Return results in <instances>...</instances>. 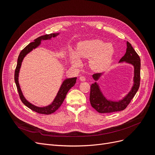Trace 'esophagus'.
Masks as SVG:
<instances>
[{"mask_svg": "<svg viewBox=\"0 0 155 155\" xmlns=\"http://www.w3.org/2000/svg\"><path fill=\"white\" fill-rule=\"evenodd\" d=\"M79 79H80L81 81H85L86 80V78L84 76H80L79 77Z\"/></svg>", "mask_w": 155, "mask_h": 155, "instance_id": "1", "label": "esophagus"}]
</instances>
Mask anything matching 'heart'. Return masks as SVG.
Segmentation results:
<instances>
[{
    "label": "heart",
    "mask_w": 155,
    "mask_h": 155,
    "mask_svg": "<svg viewBox=\"0 0 155 155\" xmlns=\"http://www.w3.org/2000/svg\"><path fill=\"white\" fill-rule=\"evenodd\" d=\"M114 48L110 43L99 39L80 42L77 46L76 54L72 53V62L79 66L80 58H90L89 65L96 72H101L109 67L114 55Z\"/></svg>",
    "instance_id": "b5f03b06"
}]
</instances>
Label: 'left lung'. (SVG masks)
I'll return each mask as SVG.
<instances>
[{
    "instance_id": "8db88e82",
    "label": "left lung",
    "mask_w": 155,
    "mask_h": 155,
    "mask_svg": "<svg viewBox=\"0 0 155 155\" xmlns=\"http://www.w3.org/2000/svg\"><path fill=\"white\" fill-rule=\"evenodd\" d=\"M124 62L129 63L134 67V83L130 92L122 100L119 101L107 100L101 91L100 86L97 82L92 83L91 86V104L94 109L100 113H110V112L124 110L138 90L140 82V67H141L140 58L133 46L127 41L126 52L119 61V63ZM101 75L102 73L94 74L92 75V78L95 81H97Z\"/></svg>"
}]
</instances>
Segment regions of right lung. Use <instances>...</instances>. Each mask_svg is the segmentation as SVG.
Segmentation results:
<instances>
[{
  "instance_id": "1",
  "label": "right lung",
  "mask_w": 155,
  "mask_h": 155,
  "mask_svg": "<svg viewBox=\"0 0 155 155\" xmlns=\"http://www.w3.org/2000/svg\"><path fill=\"white\" fill-rule=\"evenodd\" d=\"M58 35H59V33H56V34H46L45 35L39 37L38 38H37L34 40V42H32V43H30L29 45H28L26 47L21 51V53L19 54V55H18V59H17V64L15 70V76H14V79H15V82L17 88L18 94H19V97L21 98V100L22 101L23 104H24L26 107H28L29 109L39 114H50L51 113H54V112L57 110L63 104V102L64 100L65 97H66L67 94L68 92V91L75 85V83L76 82L77 78H67L66 79H64L62 83V85H61L57 95H56L52 103L48 106L40 107H37L34 105L31 104V103H30L28 101H27V100L25 97V96H23V94L21 89L19 83H18V74H19L20 68L21 67V64L23 61V59L25 58V57L30 52V51H32L34 49L38 47V46L40 45L42 40L43 41V40L51 39V37H55Z\"/></svg>"
}]
</instances>
